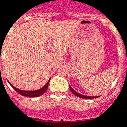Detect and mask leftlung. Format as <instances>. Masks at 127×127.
I'll return each mask as SVG.
<instances>
[{
  "instance_id": "left-lung-1",
  "label": "left lung",
  "mask_w": 127,
  "mask_h": 127,
  "mask_svg": "<svg viewBox=\"0 0 127 127\" xmlns=\"http://www.w3.org/2000/svg\"><path fill=\"white\" fill-rule=\"evenodd\" d=\"M69 88H70V91L72 92V93L74 94V95L76 96H78L79 98H86V99H92V98H98L100 96H86L84 95H81V94L79 93H77L76 91H75L73 89H72V87H70V85H69Z\"/></svg>"
}]
</instances>
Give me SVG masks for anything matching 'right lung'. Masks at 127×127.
Instances as JSON below:
<instances>
[{"mask_svg": "<svg viewBox=\"0 0 127 127\" xmlns=\"http://www.w3.org/2000/svg\"><path fill=\"white\" fill-rule=\"evenodd\" d=\"M50 80H51V79L48 80V82L46 83V85H44V87H42L41 89H40L36 90V91H23V90H20L18 89H17V88H16L15 87H14V86H13L11 83H10L8 81V83H9L10 85V86H11V87H12L18 94H20L21 95L26 96H30V97H37V96H39L42 95V94H44V93L47 91Z\"/></svg>", "mask_w": 127, "mask_h": 127, "instance_id": "obj_1", "label": "right lung"}]
</instances>
